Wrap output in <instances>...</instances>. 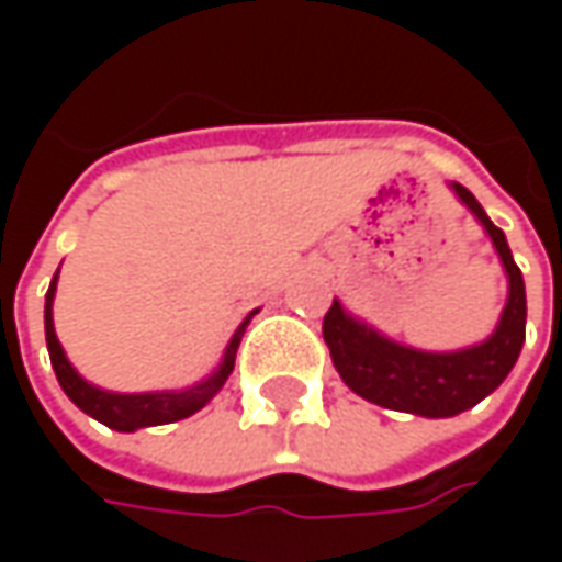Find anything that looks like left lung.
Masks as SVG:
<instances>
[{"mask_svg": "<svg viewBox=\"0 0 562 562\" xmlns=\"http://www.w3.org/2000/svg\"><path fill=\"white\" fill-rule=\"evenodd\" d=\"M453 193L482 222L507 271V306L494 335L465 350L428 353L378 335L372 325L353 318L337 300L322 322L331 362L353 394L384 409L413 413L425 419H447L482 403L491 391L501 387L526 344V281L519 266L513 262L507 237L463 184H453Z\"/></svg>", "mask_w": 562, "mask_h": 562, "instance_id": "8db88e82", "label": "left lung"}]
</instances>
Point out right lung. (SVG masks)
Returning a JSON list of instances; mask_svg holds the SVG:
<instances>
[{
    "mask_svg": "<svg viewBox=\"0 0 562 562\" xmlns=\"http://www.w3.org/2000/svg\"><path fill=\"white\" fill-rule=\"evenodd\" d=\"M55 281H58V271H55L53 284L46 291V347H49V359H53L55 378L61 384V391L71 397L77 409H83L87 416H93L102 425L115 428V431H137V428H149V425H168V422H181L187 416H193L196 409H203L209 400L222 391V384L227 375L234 372V357H237V347H240V337L247 331L249 313L244 318V325L234 331L231 344H227L225 359L218 362V369L209 378H203L200 384L184 387V391H156V394H112V391H102L97 384L83 381L77 375L75 366L68 362L58 337H55L53 325V296H55Z\"/></svg>",
    "mask_w": 562,
    "mask_h": 562,
    "instance_id": "add662e5",
    "label": "right lung"
}]
</instances>
